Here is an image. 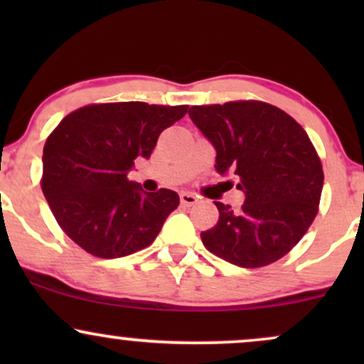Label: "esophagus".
I'll list each match as a JSON object with an SVG mask.
<instances>
[{
    "label": "esophagus",
    "instance_id": "obj_1",
    "mask_svg": "<svg viewBox=\"0 0 364 364\" xmlns=\"http://www.w3.org/2000/svg\"><path fill=\"white\" fill-rule=\"evenodd\" d=\"M179 200H181L183 205H193V203L198 202V196H196L195 193H191V191H181L179 193Z\"/></svg>",
    "mask_w": 364,
    "mask_h": 364
}]
</instances>
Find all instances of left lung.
I'll return each instance as SVG.
<instances>
[{"instance_id":"left-lung-1","label":"left lung","mask_w":364,"mask_h":364,"mask_svg":"<svg viewBox=\"0 0 364 364\" xmlns=\"http://www.w3.org/2000/svg\"><path fill=\"white\" fill-rule=\"evenodd\" d=\"M195 127L215 149V171L240 178V210L215 202L219 220L203 231L210 253L245 269L282 258L318 212L323 171L301 124L260 101L193 106Z\"/></svg>"}]
</instances>
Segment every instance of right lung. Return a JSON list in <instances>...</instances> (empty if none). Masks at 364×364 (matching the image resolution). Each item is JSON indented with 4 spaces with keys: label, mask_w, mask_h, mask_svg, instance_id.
<instances>
[{
    "label": "right lung",
    "mask_w": 364,
    "mask_h": 364,
    "mask_svg": "<svg viewBox=\"0 0 364 364\" xmlns=\"http://www.w3.org/2000/svg\"><path fill=\"white\" fill-rule=\"evenodd\" d=\"M186 111L147 102L92 104L63 118L49 135L43 193L63 231L85 252L119 258L156 240L179 195L166 188L147 193L128 173Z\"/></svg>",
    "instance_id": "right-lung-1"
}]
</instances>
